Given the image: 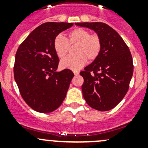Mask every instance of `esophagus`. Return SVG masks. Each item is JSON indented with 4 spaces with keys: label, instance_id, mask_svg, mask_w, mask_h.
Returning a JSON list of instances; mask_svg holds the SVG:
<instances>
[{
    "label": "esophagus",
    "instance_id": "1",
    "mask_svg": "<svg viewBox=\"0 0 148 148\" xmlns=\"http://www.w3.org/2000/svg\"><path fill=\"white\" fill-rule=\"evenodd\" d=\"M73 73H74V75H78L79 74V72L78 71H73Z\"/></svg>",
    "mask_w": 148,
    "mask_h": 148
}]
</instances>
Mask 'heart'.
<instances>
[{
    "label": "heart",
    "instance_id": "heart-1",
    "mask_svg": "<svg viewBox=\"0 0 148 148\" xmlns=\"http://www.w3.org/2000/svg\"><path fill=\"white\" fill-rule=\"evenodd\" d=\"M76 44L74 48L75 55L69 56L61 61V67L78 70L87 62V59L92 61L98 58L101 49V41L96 35H90V32L82 28L73 30L68 35V40L61 34L56 35L53 40V47L59 58L67 54L70 45Z\"/></svg>",
    "mask_w": 148,
    "mask_h": 148
}]
</instances>
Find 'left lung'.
I'll list each match as a JSON object with an SVG mask.
<instances>
[{
    "mask_svg": "<svg viewBox=\"0 0 148 148\" xmlns=\"http://www.w3.org/2000/svg\"><path fill=\"white\" fill-rule=\"evenodd\" d=\"M94 30L101 41L98 58L80 73L83 96L90 107L99 111L114 108L125 97L133 73L130 49L116 30L101 22L75 23Z\"/></svg>",
    "mask_w": 148,
    "mask_h": 148,
    "instance_id": "left-lung-1",
    "label": "left lung"
}]
</instances>
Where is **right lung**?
<instances>
[{"instance_id":"add662e5","label":"right lung","mask_w":148,"mask_h":148,"mask_svg":"<svg viewBox=\"0 0 148 148\" xmlns=\"http://www.w3.org/2000/svg\"><path fill=\"white\" fill-rule=\"evenodd\" d=\"M73 23H44L32 31L21 43L15 55L14 77L23 100L34 110L53 112L65 99L73 72H57L59 58L53 40Z\"/></svg>"}]
</instances>
